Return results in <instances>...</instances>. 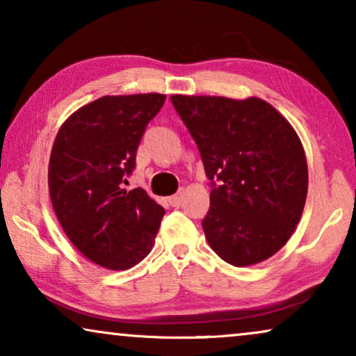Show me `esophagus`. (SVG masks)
I'll use <instances>...</instances> for the list:
<instances>
[{
  "mask_svg": "<svg viewBox=\"0 0 356 356\" xmlns=\"http://www.w3.org/2000/svg\"><path fill=\"white\" fill-rule=\"evenodd\" d=\"M168 202H170V206L179 207V206H181V202H183V193H177V194H173V196H170Z\"/></svg>",
  "mask_w": 356,
  "mask_h": 356,
  "instance_id": "1",
  "label": "esophagus"
}]
</instances>
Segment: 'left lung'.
<instances>
[{
	"instance_id": "obj_1",
	"label": "left lung",
	"mask_w": 356,
	"mask_h": 356,
	"mask_svg": "<svg viewBox=\"0 0 356 356\" xmlns=\"http://www.w3.org/2000/svg\"><path fill=\"white\" fill-rule=\"evenodd\" d=\"M212 183L202 220L209 246L246 267L269 259L293 235L308 194L303 144L284 115L257 97L172 95Z\"/></svg>"
}]
</instances>
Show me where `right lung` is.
Returning a JSON list of instances; mask_svg holds the SVG:
<instances>
[{"label": "right lung", "mask_w": 356, "mask_h": 356, "mask_svg": "<svg viewBox=\"0 0 356 356\" xmlns=\"http://www.w3.org/2000/svg\"><path fill=\"white\" fill-rule=\"evenodd\" d=\"M167 95H105L76 110L58 131L48 189L76 250L110 270H126L152 250L165 209L143 188L123 189L145 126Z\"/></svg>", "instance_id": "1"}]
</instances>
